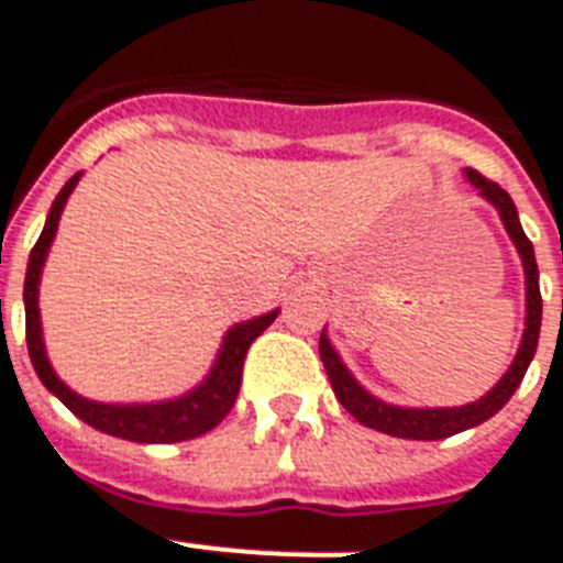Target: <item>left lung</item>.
Segmentation results:
<instances>
[{
    "mask_svg": "<svg viewBox=\"0 0 563 563\" xmlns=\"http://www.w3.org/2000/svg\"><path fill=\"white\" fill-rule=\"evenodd\" d=\"M465 178L477 187L483 199H488V202L497 208V213L504 219L506 231H509L511 242H515V249H518L520 260H523V274H527V329H523V341H520L518 355L511 361V367L506 369V376L500 378L483 399L472 401V405H463V408H396V405H387V401L369 396V393L355 382L353 373L344 367V361L338 358V353L332 350V344H329L327 332H321V344H318V353H321L329 385L335 390L338 401L350 410V416H355L361 424H367L373 431L390 433V437H399V440H445V437H454V433L477 428L479 422L492 419V416L515 396L518 385L523 382V376H527L529 364H532L534 350H538L543 309L541 286H538L534 249L532 242H529V236L523 234V228H520L518 208H515L511 196L506 194L497 181H488V178L479 176L477 170H465Z\"/></svg>",
    "mask_w": 563,
    "mask_h": 563,
    "instance_id": "1",
    "label": "left lung"
}]
</instances>
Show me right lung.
<instances>
[{
	"label": "right lung",
	"mask_w": 563,
	"mask_h": 563,
	"mask_svg": "<svg viewBox=\"0 0 563 563\" xmlns=\"http://www.w3.org/2000/svg\"><path fill=\"white\" fill-rule=\"evenodd\" d=\"M80 173L68 178L63 190L54 199L52 210H48V219H45V228L36 245L31 249L29 257V272H25V341H29V355L31 364H34L36 376L48 390L57 396L63 405H66L77 419H84L86 424H91L95 431L112 433L118 440L130 442H155V445H164V442H185L194 440V437H202L210 428H217L222 419L228 416V410L234 408L236 393L242 385V364H245V353L249 346L254 344V338L263 335L268 327L274 323L277 312L274 309L268 314H260L254 321L236 323L234 329H228L225 341H222V350L217 355V364L208 373L202 385L194 387L185 396L170 401H155V405H103V401H91L77 396L75 390H68L63 382L57 378V373L48 364V355H45L43 344V327H40V306H36V297H40V274H43L45 254L52 249V240L57 234L59 213H63V205H66L68 194L75 190Z\"/></svg>",
	"instance_id": "1"
}]
</instances>
